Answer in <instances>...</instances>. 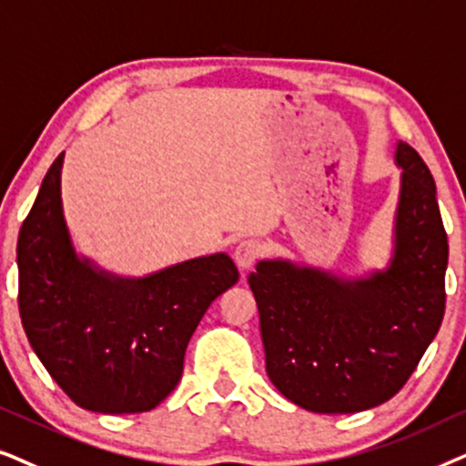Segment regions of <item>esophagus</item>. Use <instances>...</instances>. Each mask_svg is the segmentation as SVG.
I'll return each mask as SVG.
<instances>
[{
	"mask_svg": "<svg viewBox=\"0 0 466 466\" xmlns=\"http://www.w3.org/2000/svg\"><path fill=\"white\" fill-rule=\"evenodd\" d=\"M264 256V245L259 243L258 238H245L240 240L237 245V249H234V259H237L238 268H251L253 264L258 262L259 258Z\"/></svg>",
	"mask_w": 466,
	"mask_h": 466,
	"instance_id": "34e87169",
	"label": "esophagus"
}]
</instances>
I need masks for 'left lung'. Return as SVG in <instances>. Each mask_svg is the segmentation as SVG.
<instances>
[{"instance_id": "8db88e82", "label": "left lung", "mask_w": 466, "mask_h": 466, "mask_svg": "<svg viewBox=\"0 0 466 466\" xmlns=\"http://www.w3.org/2000/svg\"><path fill=\"white\" fill-rule=\"evenodd\" d=\"M394 159L400 194L388 268L345 279L289 259H262L247 279L266 373L307 411L356 413L390 400L443 321L448 234L435 178L407 142L396 145Z\"/></svg>"}]
</instances>
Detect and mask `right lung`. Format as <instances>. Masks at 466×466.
<instances>
[{"label": "right lung", "mask_w": 466, "mask_h": 466, "mask_svg": "<svg viewBox=\"0 0 466 466\" xmlns=\"http://www.w3.org/2000/svg\"><path fill=\"white\" fill-rule=\"evenodd\" d=\"M53 161L16 243L18 311L31 350L78 407L151 411L177 388L210 302L238 281L228 253L119 277L74 249Z\"/></svg>", "instance_id": "1"}]
</instances>
